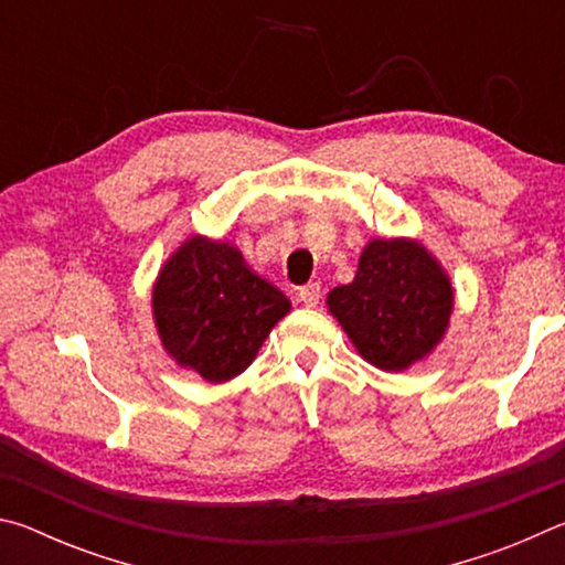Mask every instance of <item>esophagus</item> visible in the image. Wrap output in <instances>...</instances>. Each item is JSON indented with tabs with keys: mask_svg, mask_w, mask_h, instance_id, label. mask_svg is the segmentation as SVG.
Listing matches in <instances>:
<instances>
[{
	"mask_svg": "<svg viewBox=\"0 0 565 565\" xmlns=\"http://www.w3.org/2000/svg\"><path fill=\"white\" fill-rule=\"evenodd\" d=\"M299 301L303 303V306H309V309H313V306H319V301H321V284H306V286H301L299 289Z\"/></svg>",
	"mask_w": 565,
	"mask_h": 565,
	"instance_id": "1",
	"label": "esophagus"
}]
</instances>
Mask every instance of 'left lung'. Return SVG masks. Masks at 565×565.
Returning <instances> with one entry per match:
<instances>
[{
	"mask_svg": "<svg viewBox=\"0 0 565 565\" xmlns=\"http://www.w3.org/2000/svg\"><path fill=\"white\" fill-rule=\"evenodd\" d=\"M329 311L369 363L404 371L436 349L454 311V289L424 246L374 238L359 271L329 294Z\"/></svg>",
	"mask_w": 565,
	"mask_h": 565,
	"instance_id": "1",
	"label": "left lung"
}]
</instances>
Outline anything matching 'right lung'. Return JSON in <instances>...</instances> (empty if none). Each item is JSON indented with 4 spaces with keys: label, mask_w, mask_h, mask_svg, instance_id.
<instances>
[{
    "label": "right lung",
    "mask_w": 565,
    "mask_h": 565,
    "mask_svg": "<svg viewBox=\"0 0 565 565\" xmlns=\"http://www.w3.org/2000/svg\"><path fill=\"white\" fill-rule=\"evenodd\" d=\"M151 306L169 356L212 384L242 374L291 309L238 248L206 236L189 238L164 264Z\"/></svg>",
    "instance_id": "right-lung-1"
}]
</instances>
